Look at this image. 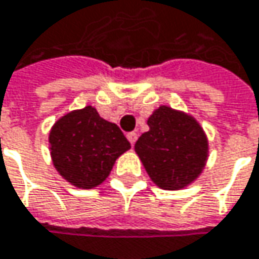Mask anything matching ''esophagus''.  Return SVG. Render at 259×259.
<instances>
[{"label":"esophagus","instance_id":"obj_1","mask_svg":"<svg viewBox=\"0 0 259 259\" xmlns=\"http://www.w3.org/2000/svg\"><path fill=\"white\" fill-rule=\"evenodd\" d=\"M127 139H129L130 144L133 145L136 142V139H138V133L136 132H130V133H127Z\"/></svg>","mask_w":259,"mask_h":259}]
</instances>
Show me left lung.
Here are the masks:
<instances>
[{
  "label": "left lung",
  "mask_w": 259,
  "mask_h": 259,
  "mask_svg": "<svg viewBox=\"0 0 259 259\" xmlns=\"http://www.w3.org/2000/svg\"><path fill=\"white\" fill-rule=\"evenodd\" d=\"M150 130L135 144L147 174L163 190H179L199 177L207 158V139L190 115L160 106L148 118Z\"/></svg>",
  "instance_id": "left-lung-1"
}]
</instances>
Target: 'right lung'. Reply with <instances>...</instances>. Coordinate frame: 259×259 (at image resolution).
Here are the masks:
<instances>
[{
    "label": "right lung",
    "instance_id": "right-lung-1",
    "mask_svg": "<svg viewBox=\"0 0 259 259\" xmlns=\"http://www.w3.org/2000/svg\"><path fill=\"white\" fill-rule=\"evenodd\" d=\"M50 150L62 177L78 188L105 181L115 160L130 148L120 127L104 120L92 106L72 111L52 127Z\"/></svg>",
    "mask_w": 259,
    "mask_h": 259
}]
</instances>
